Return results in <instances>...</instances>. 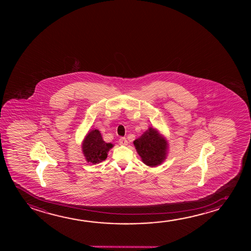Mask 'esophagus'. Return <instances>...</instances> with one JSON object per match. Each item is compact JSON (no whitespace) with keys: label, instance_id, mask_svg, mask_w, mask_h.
I'll use <instances>...</instances> for the list:
<instances>
[{"label":"esophagus","instance_id":"34e87169","mask_svg":"<svg viewBox=\"0 0 251 251\" xmlns=\"http://www.w3.org/2000/svg\"><path fill=\"white\" fill-rule=\"evenodd\" d=\"M119 144L122 145V146L127 145V139L124 137L121 138L120 140H119Z\"/></svg>","mask_w":251,"mask_h":251}]
</instances>
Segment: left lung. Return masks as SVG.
Returning <instances> with one entry per match:
<instances>
[{
    "mask_svg": "<svg viewBox=\"0 0 251 251\" xmlns=\"http://www.w3.org/2000/svg\"><path fill=\"white\" fill-rule=\"evenodd\" d=\"M134 145L142 162L150 167L160 165L166 158L167 141L153 127H149L134 141Z\"/></svg>",
    "mask_w": 251,
    "mask_h": 251,
    "instance_id": "left-lung-1",
    "label": "left lung"
}]
</instances>
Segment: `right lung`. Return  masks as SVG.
Listing matches in <instances>:
<instances>
[{
  "label": "right lung",
  "mask_w": 251,
  "mask_h": 251,
  "mask_svg": "<svg viewBox=\"0 0 251 251\" xmlns=\"http://www.w3.org/2000/svg\"><path fill=\"white\" fill-rule=\"evenodd\" d=\"M112 148L113 144L103 141L101 133L98 129L90 131L82 143L83 154L86 161L91 162L93 165L105 160L108 151Z\"/></svg>",
  "instance_id": "obj_1"
}]
</instances>
